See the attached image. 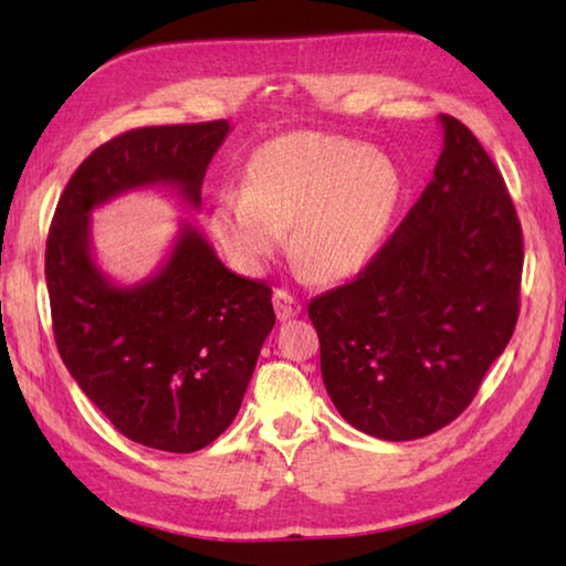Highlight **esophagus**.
<instances>
[{"label": "esophagus", "instance_id": "34e87169", "mask_svg": "<svg viewBox=\"0 0 566 566\" xmlns=\"http://www.w3.org/2000/svg\"><path fill=\"white\" fill-rule=\"evenodd\" d=\"M274 310H276V317L286 322V319H294L296 314H302V302L286 290H276L274 292Z\"/></svg>", "mask_w": 566, "mask_h": 566}]
</instances>
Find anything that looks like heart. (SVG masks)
Returning <instances> with one entry per match:
<instances>
[{
    "label": "heart",
    "mask_w": 566,
    "mask_h": 566,
    "mask_svg": "<svg viewBox=\"0 0 566 566\" xmlns=\"http://www.w3.org/2000/svg\"><path fill=\"white\" fill-rule=\"evenodd\" d=\"M399 171L385 151L324 132H292L252 151L242 191H222L209 229L229 260L260 270L284 242L322 282L371 260L399 202Z\"/></svg>",
    "instance_id": "b5f03b06"
}]
</instances>
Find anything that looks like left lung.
I'll return each instance as SVG.
<instances>
[{
	"instance_id": "obj_1",
	"label": "left lung",
	"mask_w": 566,
	"mask_h": 566,
	"mask_svg": "<svg viewBox=\"0 0 566 566\" xmlns=\"http://www.w3.org/2000/svg\"><path fill=\"white\" fill-rule=\"evenodd\" d=\"M434 177L349 284L310 302L322 379L359 432L407 442L472 405L520 317L522 224L462 122L439 114Z\"/></svg>"
}]
</instances>
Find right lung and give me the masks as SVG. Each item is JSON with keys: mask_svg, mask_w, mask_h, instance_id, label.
Segmentation results:
<instances>
[{"mask_svg": "<svg viewBox=\"0 0 566 566\" xmlns=\"http://www.w3.org/2000/svg\"><path fill=\"white\" fill-rule=\"evenodd\" d=\"M229 122L142 127L92 151L64 187L46 237L56 349L97 409L132 442L197 452L232 424L274 327L272 290L219 262L181 224L149 280L119 286L92 256L90 214L124 191L175 187L202 205V181Z\"/></svg>", "mask_w": 566, "mask_h": 566, "instance_id": "right-lung-1", "label": "right lung"}]
</instances>
